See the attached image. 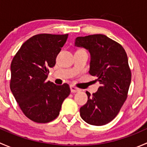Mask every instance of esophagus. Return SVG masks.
I'll list each match as a JSON object with an SVG mask.
<instances>
[{"mask_svg":"<svg viewBox=\"0 0 147 147\" xmlns=\"http://www.w3.org/2000/svg\"><path fill=\"white\" fill-rule=\"evenodd\" d=\"M70 90L72 92L75 93V92H78L80 91V89L78 88L77 87L74 85H70Z\"/></svg>","mask_w":147,"mask_h":147,"instance_id":"obj_1","label":"esophagus"}]
</instances>
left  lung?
Returning <instances> with one entry per match:
<instances>
[{
  "label": "left lung",
  "instance_id": "1",
  "mask_svg": "<svg viewBox=\"0 0 147 147\" xmlns=\"http://www.w3.org/2000/svg\"><path fill=\"white\" fill-rule=\"evenodd\" d=\"M75 45L90 51L89 73L101 84L97 92H86L88 100L80 109L84 121L102 126L116 117L128 95L131 73L127 53L116 41L102 34L78 37Z\"/></svg>",
  "mask_w": 147,
  "mask_h": 147
}]
</instances>
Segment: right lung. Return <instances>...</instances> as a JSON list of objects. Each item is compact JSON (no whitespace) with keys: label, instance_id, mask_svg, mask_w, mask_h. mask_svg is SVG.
<instances>
[{"label":"right lung","instance_id":"add662e5","mask_svg":"<svg viewBox=\"0 0 147 147\" xmlns=\"http://www.w3.org/2000/svg\"><path fill=\"white\" fill-rule=\"evenodd\" d=\"M68 34H38L26 40L13 57L10 87L25 115L37 123H47L60 114L70 93L69 84L47 81L49 68L66 42Z\"/></svg>","mask_w":147,"mask_h":147}]
</instances>
